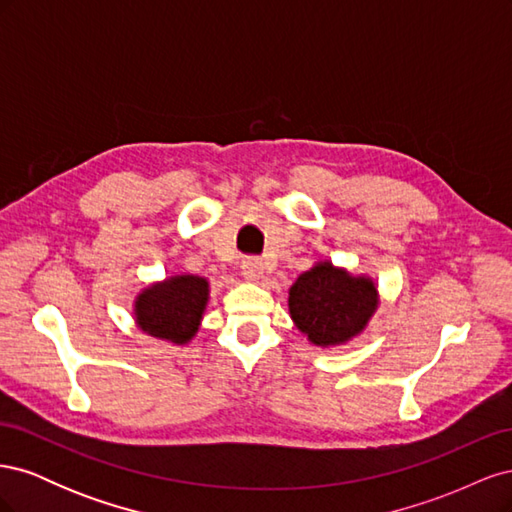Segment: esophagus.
<instances>
[{"mask_svg": "<svg viewBox=\"0 0 512 512\" xmlns=\"http://www.w3.org/2000/svg\"><path fill=\"white\" fill-rule=\"evenodd\" d=\"M241 273L247 282H260L262 275H265V267L258 258H245L241 262Z\"/></svg>", "mask_w": 512, "mask_h": 512, "instance_id": "1", "label": "esophagus"}]
</instances>
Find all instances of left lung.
Segmentation results:
<instances>
[{"label":"left lung","instance_id":"left-lung-1","mask_svg":"<svg viewBox=\"0 0 512 512\" xmlns=\"http://www.w3.org/2000/svg\"><path fill=\"white\" fill-rule=\"evenodd\" d=\"M380 305L378 284L331 260H318L288 290L290 318L318 348H337L359 337Z\"/></svg>","mask_w":512,"mask_h":512}]
</instances>
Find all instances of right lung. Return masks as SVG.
<instances>
[{"mask_svg":"<svg viewBox=\"0 0 512 512\" xmlns=\"http://www.w3.org/2000/svg\"><path fill=\"white\" fill-rule=\"evenodd\" d=\"M209 280L194 273H175L151 282L134 297V324L145 335L173 346L196 337L209 303Z\"/></svg>","mask_w":512,"mask_h":512,"instance_id":"1","label":"right lung"}]
</instances>
